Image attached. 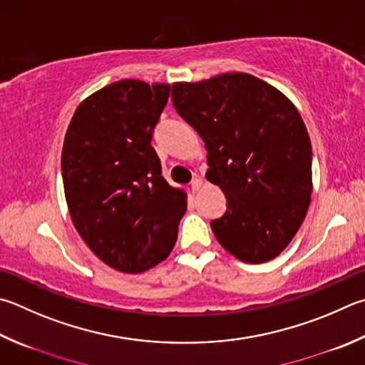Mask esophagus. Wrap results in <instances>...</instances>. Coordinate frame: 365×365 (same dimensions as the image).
<instances>
[{
    "label": "esophagus",
    "instance_id": "obj_1",
    "mask_svg": "<svg viewBox=\"0 0 365 365\" xmlns=\"http://www.w3.org/2000/svg\"><path fill=\"white\" fill-rule=\"evenodd\" d=\"M201 187H202L201 178H195V180L191 182V191H193V193H197V191L201 190Z\"/></svg>",
    "mask_w": 365,
    "mask_h": 365
}]
</instances>
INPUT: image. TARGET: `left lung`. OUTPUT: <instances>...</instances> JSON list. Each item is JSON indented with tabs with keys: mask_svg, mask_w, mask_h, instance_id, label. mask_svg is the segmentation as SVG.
<instances>
[{
	"mask_svg": "<svg viewBox=\"0 0 365 365\" xmlns=\"http://www.w3.org/2000/svg\"><path fill=\"white\" fill-rule=\"evenodd\" d=\"M172 103L207 150L205 178L227 196L210 222L217 241L247 263L281 254L307 215L311 142L289 98L247 73L172 84Z\"/></svg>",
	"mask_w": 365,
	"mask_h": 365,
	"instance_id": "8db88e82",
	"label": "left lung"
}]
</instances>
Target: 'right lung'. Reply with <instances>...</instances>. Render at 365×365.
Wrapping results in <instances>:
<instances>
[{
	"mask_svg": "<svg viewBox=\"0 0 365 365\" xmlns=\"http://www.w3.org/2000/svg\"><path fill=\"white\" fill-rule=\"evenodd\" d=\"M169 84L123 79L78 105L65 134L62 178L79 236L108 267L142 273L168 258L187 193L165 182L151 147Z\"/></svg>",
	"mask_w": 365,
	"mask_h": 365,
	"instance_id": "add662e5",
	"label": "right lung"
}]
</instances>
